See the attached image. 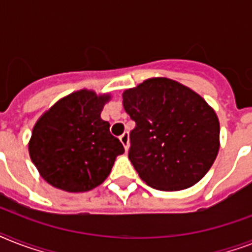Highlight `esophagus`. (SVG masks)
Instances as JSON below:
<instances>
[{
  "mask_svg": "<svg viewBox=\"0 0 252 252\" xmlns=\"http://www.w3.org/2000/svg\"><path fill=\"white\" fill-rule=\"evenodd\" d=\"M120 141H122L123 146L126 148V150H128V148H129V133H128V132H124V133L120 136Z\"/></svg>",
  "mask_w": 252,
  "mask_h": 252,
  "instance_id": "obj_1",
  "label": "esophagus"
}]
</instances>
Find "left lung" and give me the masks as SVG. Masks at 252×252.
Instances as JSON below:
<instances>
[{
    "instance_id": "1",
    "label": "left lung",
    "mask_w": 252,
    "mask_h": 252,
    "mask_svg": "<svg viewBox=\"0 0 252 252\" xmlns=\"http://www.w3.org/2000/svg\"><path fill=\"white\" fill-rule=\"evenodd\" d=\"M123 106L136 123L128 157L148 186L180 191L209 171L219 154L220 123L199 94L157 77L124 91Z\"/></svg>"
}]
</instances>
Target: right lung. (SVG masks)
<instances>
[{
  "instance_id": "add662e5",
  "label": "right lung",
  "mask_w": 252,
  "mask_h": 252,
  "mask_svg": "<svg viewBox=\"0 0 252 252\" xmlns=\"http://www.w3.org/2000/svg\"><path fill=\"white\" fill-rule=\"evenodd\" d=\"M110 95L80 90L60 99L37 120L29 142L41 178L66 192H86L110 175L122 142L100 118Z\"/></svg>"
}]
</instances>
